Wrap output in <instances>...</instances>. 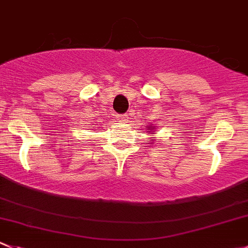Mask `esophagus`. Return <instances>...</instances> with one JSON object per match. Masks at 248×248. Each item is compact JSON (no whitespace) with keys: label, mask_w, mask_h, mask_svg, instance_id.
<instances>
[{"label":"esophagus","mask_w":248,"mask_h":248,"mask_svg":"<svg viewBox=\"0 0 248 248\" xmlns=\"http://www.w3.org/2000/svg\"><path fill=\"white\" fill-rule=\"evenodd\" d=\"M116 119L119 120L120 122H126L127 121V115H117Z\"/></svg>","instance_id":"34e87169"}]
</instances>
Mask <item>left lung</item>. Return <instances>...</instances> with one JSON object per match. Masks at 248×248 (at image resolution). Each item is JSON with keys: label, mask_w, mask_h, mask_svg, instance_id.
<instances>
[{"label": "left lung", "mask_w": 248, "mask_h": 248, "mask_svg": "<svg viewBox=\"0 0 248 248\" xmlns=\"http://www.w3.org/2000/svg\"><path fill=\"white\" fill-rule=\"evenodd\" d=\"M146 129H148V132L149 133H150V132H153L154 129H155V127H153V126H150V127H146ZM154 134V133H153Z\"/></svg>", "instance_id": "8db88e82"}]
</instances>
